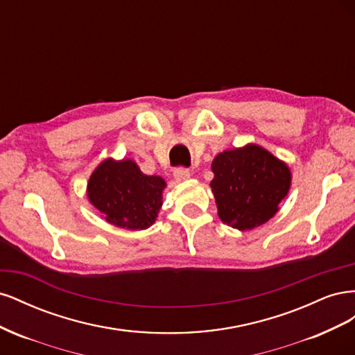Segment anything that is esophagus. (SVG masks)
Returning <instances> with one entry per match:
<instances>
[{"label": "esophagus", "instance_id": "34e87169", "mask_svg": "<svg viewBox=\"0 0 355 355\" xmlns=\"http://www.w3.org/2000/svg\"><path fill=\"white\" fill-rule=\"evenodd\" d=\"M173 176L176 180H185L189 178V170L187 167H176L173 170Z\"/></svg>", "mask_w": 355, "mask_h": 355}]
</instances>
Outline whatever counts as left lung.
Returning <instances> with one entry per match:
<instances>
[{
    "label": "left lung",
    "mask_w": 355,
    "mask_h": 355,
    "mask_svg": "<svg viewBox=\"0 0 355 355\" xmlns=\"http://www.w3.org/2000/svg\"><path fill=\"white\" fill-rule=\"evenodd\" d=\"M211 170L219 218L240 231L270 220L290 188L288 167L257 145L219 154Z\"/></svg>",
    "instance_id": "obj_1"
}]
</instances>
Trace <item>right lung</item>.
<instances>
[{"label":"right lung","instance_id":"add662e5","mask_svg":"<svg viewBox=\"0 0 355 355\" xmlns=\"http://www.w3.org/2000/svg\"><path fill=\"white\" fill-rule=\"evenodd\" d=\"M164 187L159 176L144 175L130 159H106L89 180V198L115 227L145 230L157 218Z\"/></svg>","mask_w":355,"mask_h":355}]
</instances>
